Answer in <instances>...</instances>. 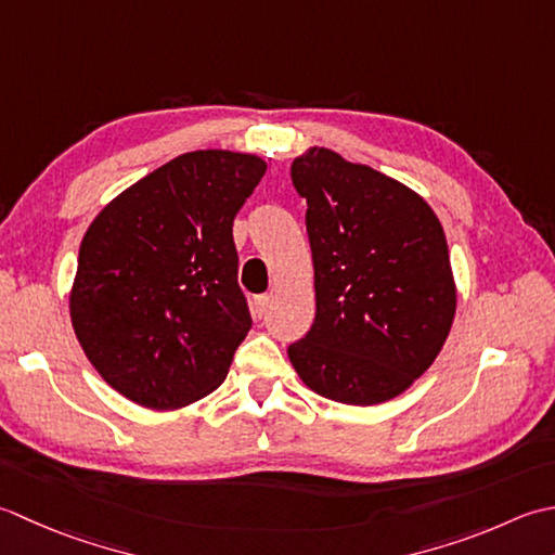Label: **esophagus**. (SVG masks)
<instances>
[{"instance_id": "34e87169", "label": "esophagus", "mask_w": 555, "mask_h": 555, "mask_svg": "<svg viewBox=\"0 0 555 555\" xmlns=\"http://www.w3.org/2000/svg\"><path fill=\"white\" fill-rule=\"evenodd\" d=\"M270 294H261V297L254 299V315L256 319H263V315L268 313V307H270Z\"/></svg>"}]
</instances>
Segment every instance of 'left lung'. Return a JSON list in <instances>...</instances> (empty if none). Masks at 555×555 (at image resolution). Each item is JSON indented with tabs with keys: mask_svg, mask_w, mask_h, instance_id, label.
<instances>
[{
	"mask_svg": "<svg viewBox=\"0 0 555 555\" xmlns=\"http://www.w3.org/2000/svg\"><path fill=\"white\" fill-rule=\"evenodd\" d=\"M307 198L315 319L287 354L307 386L343 404L398 398L434 364L455 319L436 212L369 165L311 149L292 163Z\"/></svg>",
	"mask_w": 555,
	"mask_h": 555,
	"instance_id": "8db88e82",
	"label": "left lung"
}]
</instances>
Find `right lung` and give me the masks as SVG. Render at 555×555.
Listing matches in <instances>:
<instances>
[{
	"label": "right lung",
	"mask_w": 555,
	"mask_h": 555,
	"mask_svg": "<svg viewBox=\"0 0 555 555\" xmlns=\"http://www.w3.org/2000/svg\"><path fill=\"white\" fill-rule=\"evenodd\" d=\"M263 175L256 155L184 153L90 222L72 323L90 364L124 398L177 410L228 376L251 327L232 224Z\"/></svg>",
	"instance_id": "obj_1"
}]
</instances>
